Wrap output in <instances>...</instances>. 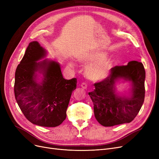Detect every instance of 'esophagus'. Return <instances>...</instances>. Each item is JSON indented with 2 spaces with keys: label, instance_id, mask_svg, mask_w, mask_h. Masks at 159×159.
<instances>
[{
  "label": "esophagus",
  "instance_id": "esophagus-1",
  "mask_svg": "<svg viewBox=\"0 0 159 159\" xmlns=\"http://www.w3.org/2000/svg\"><path fill=\"white\" fill-rule=\"evenodd\" d=\"M80 86H81V88H82L84 89H87V84H86L85 82H83V83H82Z\"/></svg>",
  "mask_w": 159,
  "mask_h": 159
}]
</instances>
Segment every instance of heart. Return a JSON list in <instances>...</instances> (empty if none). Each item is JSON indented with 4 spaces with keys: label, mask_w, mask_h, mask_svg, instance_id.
Here are the masks:
<instances>
[{
    "label": "heart",
    "mask_w": 159,
    "mask_h": 159,
    "mask_svg": "<svg viewBox=\"0 0 159 159\" xmlns=\"http://www.w3.org/2000/svg\"><path fill=\"white\" fill-rule=\"evenodd\" d=\"M104 52H91L80 58L84 64H89L85 69L86 77L92 81H101L109 76L113 66V58L106 56ZM72 65L71 64H70Z\"/></svg>",
    "instance_id": "1"
}]
</instances>
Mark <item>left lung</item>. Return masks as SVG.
I'll list each match as a JSON object with an SVG mask.
<instances>
[{
    "label": "left lung",
    "mask_w": 159,
    "mask_h": 159,
    "mask_svg": "<svg viewBox=\"0 0 159 159\" xmlns=\"http://www.w3.org/2000/svg\"><path fill=\"white\" fill-rule=\"evenodd\" d=\"M145 78L143 64L133 61L126 66H115L109 77L95 83V90L89 92V95L98 123L108 127L129 123L134 119L144 103ZM120 81L129 83L128 91L122 93L116 89Z\"/></svg>",
    "instance_id": "8db88e82"
}]
</instances>
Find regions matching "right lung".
Returning a JSON list of instances; mask_svg holds the SVG:
<instances>
[{
  "mask_svg": "<svg viewBox=\"0 0 159 159\" xmlns=\"http://www.w3.org/2000/svg\"><path fill=\"white\" fill-rule=\"evenodd\" d=\"M47 51L37 41L29 44L15 75L16 101L26 118L43 127L59 126L77 79L63 78L60 64L46 58Z\"/></svg>",
  "mask_w": 159,
  "mask_h": 159,
  "instance_id": "obj_1",
  "label": "right lung"
}]
</instances>
